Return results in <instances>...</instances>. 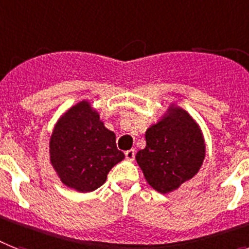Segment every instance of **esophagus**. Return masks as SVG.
I'll list each match as a JSON object with an SVG mask.
<instances>
[{"label":"esophagus","mask_w":249,"mask_h":249,"mask_svg":"<svg viewBox=\"0 0 249 249\" xmlns=\"http://www.w3.org/2000/svg\"><path fill=\"white\" fill-rule=\"evenodd\" d=\"M125 157H126V160H128V161H133L135 157L134 149H129V151H126V152H125Z\"/></svg>","instance_id":"obj_1"}]
</instances>
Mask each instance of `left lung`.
Masks as SVG:
<instances>
[{"mask_svg":"<svg viewBox=\"0 0 249 249\" xmlns=\"http://www.w3.org/2000/svg\"><path fill=\"white\" fill-rule=\"evenodd\" d=\"M205 157L201 126L188 111L171 104L145 130V147L137 152L135 160L147 183L166 195L196 177Z\"/></svg>","mask_w":249,"mask_h":249,"instance_id":"obj_1","label":"left lung"}]
</instances>
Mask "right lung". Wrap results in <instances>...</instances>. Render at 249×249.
Instances as JSON below:
<instances>
[{"label":"right lung","mask_w":249,"mask_h":249,"mask_svg":"<svg viewBox=\"0 0 249 249\" xmlns=\"http://www.w3.org/2000/svg\"><path fill=\"white\" fill-rule=\"evenodd\" d=\"M125 159L116 135L101 120L89 101L83 100L64 112L50 138V161L62 184L80 193L96 191L107 174Z\"/></svg>","instance_id":"add662e5"}]
</instances>
